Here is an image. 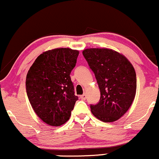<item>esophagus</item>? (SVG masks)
<instances>
[{"instance_id":"34e87169","label":"esophagus","mask_w":159,"mask_h":159,"mask_svg":"<svg viewBox=\"0 0 159 159\" xmlns=\"http://www.w3.org/2000/svg\"><path fill=\"white\" fill-rule=\"evenodd\" d=\"M86 98H87V95H86V94H83V95H80V98H81V99L86 100Z\"/></svg>"}]
</instances>
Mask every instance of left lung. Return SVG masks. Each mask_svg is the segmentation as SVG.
Segmentation results:
<instances>
[{
	"label": "left lung",
	"mask_w": 159,
	"mask_h": 159,
	"mask_svg": "<svg viewBox=\"0 0 159 159\" xmlns=\"http://www.w3.org/2000/svg\"><path fill=\"white\" fill-rule=\"evenodd\" d=\"M83 54L95 73L101 97L91 105L94 116L103 122L120 119L132 105L136 92V76L132 64L110 48H87Z\"/></svg>",
	"instance_id": "8db88e82"
}]
</instances>
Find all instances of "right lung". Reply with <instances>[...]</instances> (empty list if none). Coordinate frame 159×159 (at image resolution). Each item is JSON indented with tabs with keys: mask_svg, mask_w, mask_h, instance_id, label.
Returning a JSON list of instances; mask_svg holds the SVG:
<instances>
[{
	"mask_svg": "<svg viewBox=\"0 0 159 159\" xmlns=\"http://www.w3.org/2000/svg\"><path fill=\"white\" fill-rule=\"evenodd\" d=\"M79 51L60 48L46 51L29 70L25 88L35 113L45 124L62 125L70 119L78 97L70 79Z\"/></svg>",
	"mask_w": 159,
	"mask_h": 159,
	"instance_id": "1",
	"label": "right lung"
}]
</instances>
